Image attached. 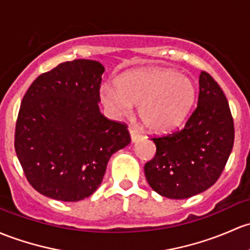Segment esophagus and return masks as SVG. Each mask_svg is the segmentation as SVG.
Listing matches in <instances>:
<instances>
[{"label": "esophagus", "mask_w": 250, "mask_h": 250, "mask_svg": "<svg viewBox=\"0 0 250 250\" xmlns=\"http://www.w3.org/2000/svg\"><path fill=\"white\" fill-rule=\"evenodd\" d=\"M129 133H130V138H132V141L133 143H135V141H138L139 139L141 138V134L139 132L138 129H136L135 127H129Z\"/></svg>", "instance_id": "esophagus-1"}]
</instances>
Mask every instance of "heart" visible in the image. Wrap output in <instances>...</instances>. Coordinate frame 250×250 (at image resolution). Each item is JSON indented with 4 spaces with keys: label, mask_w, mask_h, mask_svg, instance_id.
<instances>
[{
    "label": "heart",
    "mask_w": 250,
    "mask_h": 250,
    "mask_svg": "<svg viewBox=\"0 0 250 250\" xmlns=\"http://www.w3.org/2000/svg\"><path fill=\"white\" fill-rule=\"evenodd\" d=\"M101 98L115 116H125L138 107L139 117L148 129L163 132L185 121L196 98L191 79L172 69L130 72L118 78L116 88L105 85Z\"/></svg>",
    "instance_id": "b5f03b06"
}]
</instances>
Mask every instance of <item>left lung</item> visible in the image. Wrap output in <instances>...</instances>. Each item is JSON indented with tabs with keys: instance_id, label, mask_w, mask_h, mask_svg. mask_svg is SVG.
Here are the masks:
<instances>
[{
	"instance_id": "obj_1",
	"label": "left lung",
	"mask_w": 250,
	"mask_h": 250,
	"mask_svg": "<svg viewBox=\"0 0 250 250\" xmlns=\"http://www.w3.org/2000/svg\"><path fill=\"white\" fill-rule=\"evenodd\" d=\"M235 128L224 92L207 72L199 78V98L186 125L153 136L156 156L145 164L154 191L169 199H187L213 186L232 151Z\"/></svg>"
}]
</instances>
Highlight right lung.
Wrapping results in <instances>:
<instances>
[{
  "instance_id": "right-lung-1",
  "label": "right lung",
  "mask_w": 250,
  "mask_h": 250,
  "mask_svg": "<svg viewBox=\"0 0 250 250\" xmlns=\"http://www.w3.org/2000/svg\"><path fill=\"white\" fill-rule=\"evenodd\" d=\"M102 63L74 60L39 75L21 101L14 147L30 185L60 201L92 195L128 125L99 111Z\"/></svg>"
}]
</instances>
